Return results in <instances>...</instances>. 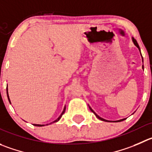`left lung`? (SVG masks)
Instances as JSON below:
<instances>
[{
  "label": "left lung",
  "instance_id": "left-lung-1",
  "mask_svg": "<svg viewBox=\"0 0 152 152\" xmlns=\"http://www.w3.org/2000/svg\"><path fill=\"white\" fill-rule=\"evenodd\" d=\"M132 40H133V42H134V45H136V46H137V48H139V50H140V46H139V45H138V43H137V40H136V39H134V38H133V39H132ZM142 69H143V66H142ZM89 109H90V110H91V111H92V113H94V114H95V116H96V117H97V118H99V119H100V120H102V121H104V122H112V121H108V120H106V119H104V118H102V117H100V116H99V115H97V114H96V113H95V112H94V111H93V110H92V108H91V107H89ZM125 118H123V119H120V120H118V121H114V122H122V121L125 120Z\"/></svg>",
  "mask_w": 152,
  "mask_h": 152
}]
</instances>
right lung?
I'll return each instance as SVG.
<instances>
[{"instance_id": "1", "label": "right lung", "mask_w": 152, "mask_h": 152, "mask_svg": "<svg viewBox=\"0 0 152 152\" xmlns=\"http://www.w3.org/2000/svg\"><path fill=\"white\" fill-rule=\"evenodd\" d=\"M7 97H8V100H9V102H10V98H9V95H8V89H7ZM10 103H11V102H10ZM65 111H66V106H65V107H64V109H63V112H62L61 115H60V116L58 117V118H57V119H56L55 121H53V122H58V121L60 120V118H61V117H62V115H63V114L64 113H65ZM48 125V124H47V125ZM34 125H35V126H39V127L44 126V125H37V124H34Z\"/></svg>"}]
</instances>
